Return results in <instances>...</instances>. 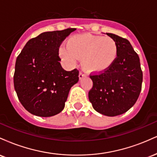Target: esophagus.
<instances>
[{"mask_svg": "<svg viewBox=\"0 0 157 157\" xmlns=\"http://www.w3.org/2000/svg\"><path fill=\"white\" fill-rule=\"evenodd\" d=\"M86 74H84V72H82V71H80V73H79V78H80V79H82V77H85L86 76Z\"/></svg>", "mask_w": 157, "mask_h": 157, "instance_id": "34e87169", "label": "esophagus"}]
</instances>
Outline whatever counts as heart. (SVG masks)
Here are the masks:
<instances>
[{
  "mask_svg": "<svg viewBox=\"0 0 157 157\" xmlns=\"http://www.w3.org/2000/svg\"><path fill=\"white\" fill-rule=\"evenodd\" d=\"M60 55L69 64L82 58V67L87 72L102 73L116 61L118 46L111 37L84 34L71 37L66 46L60 47Z\"/></svg>",
  "mask_w": 157,
  "mask_h": 157,
  "instance_id": "heart-1",
  "label": "heart"
}]
</instances>
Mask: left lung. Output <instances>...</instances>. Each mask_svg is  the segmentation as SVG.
<instances>
[{
	"label": "left lung",
	"mask_w": 157,
	"mask_h": 157,
	"mask_svg": "<svg viewBox=\"0 0 157 157\" xmlns=\"http://www.w3.org/2000/svg\"><path fill=\"white\" fill-rule=\"evenodd\" d=\"M118 46V56L109 69L91 75L92 89L89 101L97 112L109 117L125 113L134 105L142 89V71L140 57L127 39L111 33Z\"/></svg>",
	"instance_id": "8db88e82"
}]
</instances>
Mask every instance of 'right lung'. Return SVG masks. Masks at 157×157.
<instances>
[{
    "mask_svg": "<svg viewBox=\"0 0 157 157\" xmlns=\"http://www.w3.org/2000/svg\"><path fill=\"white\" fill-rule=\"evenodd\" d=\"M75 29L41 33L17 56L14 86L21 103L32 114L48 117L61 112L70 89L78 82V70H64L58 53L63 41Z\"/></svg>",
    "mask_w": 157,
    "mask_h": 157,
    "instance_id": "obj_1",
    "label": "right lung"
}]
</instances>
